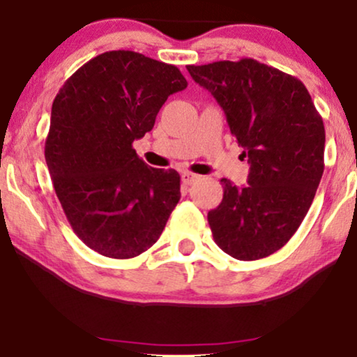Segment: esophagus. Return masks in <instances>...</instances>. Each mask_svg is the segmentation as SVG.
I'll list each match as a JSON object with an SVG mask.
<instances>
[{"label": "esophagus", "mask_w": 357, "mask_h": 357, "mask_svg": "<svg viewBox=\"0 0 357 357\" xmlns=\"http://www.w3.org/2000/svg\"><path fill=\"white\" fill-rule=\"evenodd\" d=\"M197 179H199V176L197 174H192V173H183L181 174V181H183V184H188V186H191V184H194L197 181Z\"/></svg>", "instance_id": "34e87169"}]
</instances>
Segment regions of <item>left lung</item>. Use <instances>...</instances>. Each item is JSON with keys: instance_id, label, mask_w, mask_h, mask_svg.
I'll use <instances>...</instances> for the list:
<instances>
[{"instance_id": "1", "label": "left lung", "mask_w": 357, "mask_h": 357, "mask_svg": "<svg viewBox=\"0 0 357 357\" xmlns=\"http://www.w3.org/2000/svg\"><path fill=\"white\" fill-rule=\"evenodd\" d=\"M188 70L222 107L250 165L245 186L220 179L222 201L207 214L214 242L237 260L272 255L303 222L321 181V115L301 80L255 59Z\"/></svg>"}]
</instances>
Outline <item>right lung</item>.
<instances>
[{"label": "right lung", "instance_id": "add662e5", "mask_svg": "<svg viewBox=\"0 0 357 357\" xmlns=\"http://www.w3.org/2000/svg\"><path fill=\"white\" fill-rule=\"evenodd\" d=\"M188 87L176 66L108 51L75 70L54 98L46 163L69 224L85 245L133 259L163 232L181 197L174 169L133 150L171 93Z\"/></svg>", "mask_w": 357, "mask_h": 357}]
</instances>
